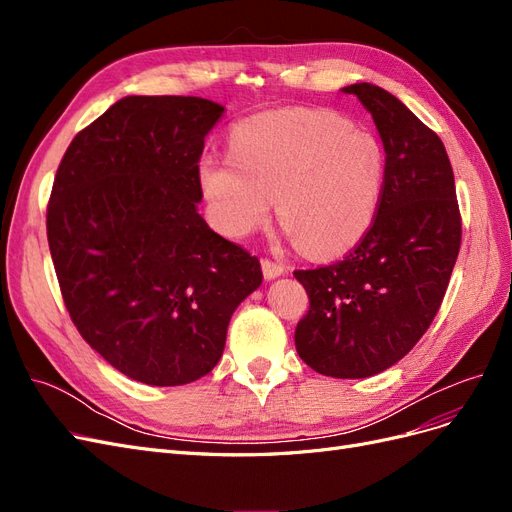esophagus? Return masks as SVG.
I'll return each instance as SVG.
<instances>
[{
    "label": "esophagus",
    "mask_w": 512,
    "mask_h": 512,
    "mask_svg": "<svg viewBox=\"0 0 512 512\" xmlns=\"http://www.w3.org/2000/svg\"><path fill=\"white\" fill-rule=\"evenodd\" d=\"M260 265H262V273H265L267 280H275V277L284 275V271H286V267L282 265V262H275L271 258H262Z\"/></svg>",
    "instance_id": "obj_1"
}]
</instances>
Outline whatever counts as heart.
Masks as SVG:
<instances>
[{
	"mask_svg": "<svg viewBox=\"0 0 512 512\" xmlns=\"http://www.w3.org/2000/svg\"><path fill=\"white\" fill-rule=\"evenodd\" d=\"M230 156L207 153L198 183L211 224L245 239L275 213L292 243L316 258L359 243L376 218L384 149L376 134L322 108H280L239 121Z\"/></svg>",
	"mask_w": 512,
	"mask_h": 512,
	"instance_id": "obj_1",
	"label": "heart"
}]
</instances>
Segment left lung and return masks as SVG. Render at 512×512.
<instances>
[{
  "label": "left lung",
  "instance_id": "left-lung-1",
  "mask_svg": "<svg viewBox=\"0 0 512 512\" xmlns=\"http://www.w3.org/2000/svg\"><path fill=\"white\" fill-rule=\"evenodd\" d=\"M344 91L374 117L384 185L376 218L350 254L294 271L309 297L294 344L318 374L369 378L404 359L436 318L461 247V213L440 136L378 85Z\"/></svg>",
  "mask_w": 512,
  "mask_h": 512
}]
</instances>
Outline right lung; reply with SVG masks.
<instances>
[{
	"label": "right lung",
	"instance_id": "right-lung-1",
	"mask_svg": "<svg viewBox=\"0 0 512 512\" xmlns=\"http://www.w3.org/2000/svg\"><path fill=\"white\" fill-rule=\"evenodd\" d=\"M224 106L128 96L72 138L46 207L68 314L121 374L179 386L218 365L256 256L213 232L196 203L205 136Z\"/></svg>",
	"mask_w": 512,
	"mask_h": 512
}]
</instances>
